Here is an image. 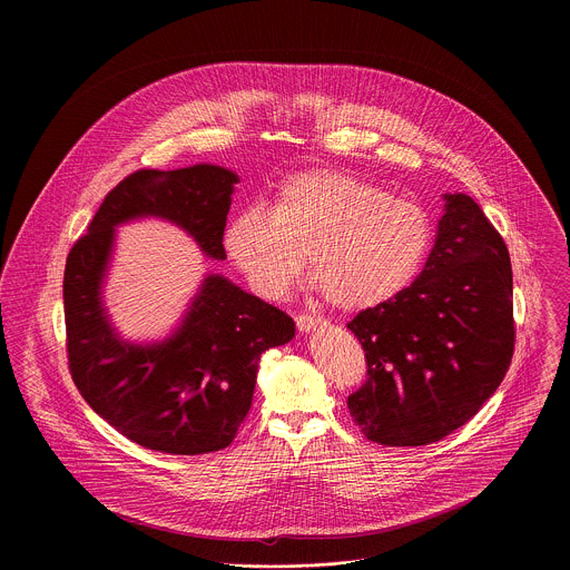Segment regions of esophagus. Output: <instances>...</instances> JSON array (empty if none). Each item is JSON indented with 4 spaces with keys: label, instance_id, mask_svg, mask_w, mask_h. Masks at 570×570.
<instances>
[{
    "label": "esophagus",
    "instance_id": "obj_1",
    "mask_svg": "<svg viewBox=\"0 0 570 570\" xmlns=\"http://www.w3.org/2000/svg\"><path fill=\"white\" fill-rule=\"evenodd\" d=\"M326 325V321L323 318H316V316H309V314H298L296 316V326H298V331H303V333H309V331H314L316 326Z\"/></svg>",
    "mask_w": 570,
    "mask_h": 570
}]
</instances>
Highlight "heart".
<instances>
[{"instance_id":"obj_1","label":"heart","mask_w":570,"mask_h":570,"mask_svg":"<svg viewBox=\"0 0 570 570\" xmlns=\"http://www.w3.org/2000/svg\"><path fill=\"white\" fill-rule=\"evenodd\" d=\"M430 244L432 226L421 206L328 166L283 177L269 210L247 206L224 233L228 256L256 294H285L307 254L326 301L344 312L400 296Z\"/></svg>"}]
</instances>
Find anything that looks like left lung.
<instances>
[{"instance_id": "obj_1", "label": "left lung", "mask_w": 570, "mask_h": 570, "mask_svg": "<svg viewBox=\"0 0 570 570\" xmlns=\"http://www.w3.org/2000/svg\"><path fill=\"white\" fill-rule=\"evenodd\" d=\"M443 199L421 274L346 325L368 366L346 406L373 443L404 448L448 436L481 410L511 364L509 249L470 195Z\"/></svg>"}]
</instances>
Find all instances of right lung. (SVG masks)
I'll use <instances>...</instances> for the list:
<instances>
[{"label":"right lung","mask_w":570,"mask_h":570,"mask_svg":"<svg viewBox=\"0 0 570 570\" xmlns=\"http://www.w3.org/2000/svg\"><path fill=\"white\" fill-rule=\"evenodd\" d=\"M237 181V173L215 164L136 170L107 193L68 254L63 305L72 380L96 414L147 450L186 456L228 448L252 406L261 355L294 337L296 325L285 312L222 274L204 278L181 325L163 342L122 340L105 312L102 281L116 226L166 219L206 256L224 261Z\"/></svg>","instance_id":"add662e5"}]
</instances>
